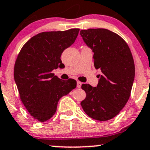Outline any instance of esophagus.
Returning <instances> with one entry per match:
<instances>
[{
	"instance_id": "34e87169",
	"label": "esophagus",
	"mask_w": 150,
	"mask_h": 150,
	"mask_svg": "<svg viewBox=\"0 0 150 150\" xmlns=\"http://www.w3.org/2000/svg\"><path fill=\"white\" fill-rule=\"evenodd\" d=\"M81 85H82V83H81V82H80V81L77 82V87H78V88H81Z\"/></svg>"
}]
</instances>
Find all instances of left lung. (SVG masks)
Listing matches in <instances>:
<instances>
[{"label": "left lung", "instance_id": "left-lung-1", "mask_svg": "<svg viewBox=\"0 0 150 150\" xmlns=\"http://www.w3.org/2000/svg\"><path fill=\"white\" fill-rule=\"evenodd\" d=\"M80 35L93 50L95 67L102 72L97 87L82 85L86 98L81 106L93 119L109 120L119 114L130 96L135 74L132 55L125 41L108 29L82 30Z\"/></svg>", "mask_w": 150, "mask_h": 150}]
</instances>
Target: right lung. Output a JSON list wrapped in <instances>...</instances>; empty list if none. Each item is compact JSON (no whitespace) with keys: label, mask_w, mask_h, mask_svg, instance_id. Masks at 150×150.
I'll list each match as a JSON object with an SVG mask.
<instances>
[{"label":"right lung","mask_w":150,"mask_h":150,"mask_svg":"<svg viewBox=\"0 0 150 150\" xmlns=\"http://www.w3.org/2000/svg\"><path fill=\"white\" fill-rule=\"evenodd\" d=\"M80 29L42 32L31 38L20 51L14 79L20 98L35 119L45 122L57 110L59 100L76 88L73 79L62 81L52 71L62 67V52L76 40Z\"/></svg>","instance_id":"obj_1"}]
</instances>
